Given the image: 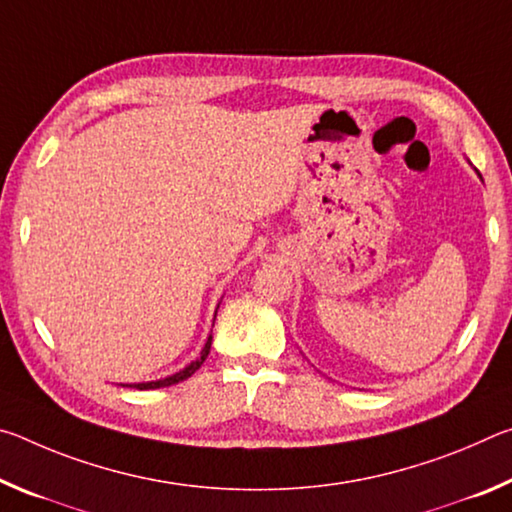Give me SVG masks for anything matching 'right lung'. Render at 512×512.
Instances as JSON below:
<instances>
[{
  "instance_id": "1",
  "label": "right lung",
  "mask_w": 512,
  "mask_h": 512,
  "mask_svg": "<svg viewBox=\"0 0 512 512\" xmlns=\"http://www.w3.org/2000/svg\"><path fill=\"white\" fill-rule=\"evenodd\" d=\"M210 345H212V334H210V339H207V343H205V348H203V352H201V357H198L196 361L189 363L187 368H183L180 372H176V375L164 377V379H158V381H146V384H128V386H131V388H137V391H149V388H164V386H173V384H178V381H183V379H187V377H192L194 372L203 366V361L207 359V354H210Z\"/></svg>"
}]
</instances>
